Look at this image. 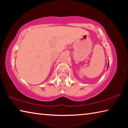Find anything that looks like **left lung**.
<instances>
[{
	"label": "left lung",
	"mask_w": 128,
	"mask_h": 128,
	"mask_svg": "<svg viewBox=\"0 0 128 128\" xmlns=\"http://www.w3.org/2000/svg\"><path fill=\"white\" fill-rule=\"evenodd\" d=\"M108 66H109V62H108V66H107V69H108Z\"/></svg>",
	"instance_id": "obj_1"
}]
</instances>
